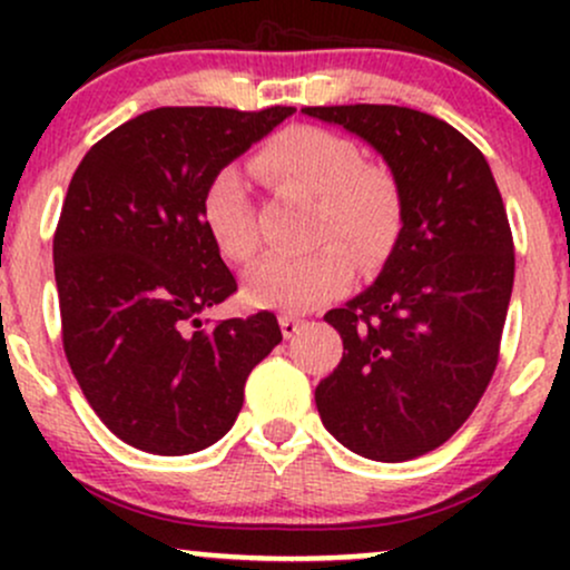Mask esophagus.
Instances as JSON below:
<instances>
[{"instance_id":"obj_1","label":"esophagus","mask_w":570,"mask_h":570,"mask_svg":"<svg viewBox=\"0 0 570 570\" xmlns=\"http://www.w3.org/2000/svg\"><path fill=\"white\" fill-rule=\"evenodd\" d=\"M278 324H281V332H284V337L289 340L299 332V326H303V318H294L289 313H284V316H278Z\"/></svg>"}]
</instances>
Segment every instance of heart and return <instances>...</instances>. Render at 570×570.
<instances>
[{
  "instance_id": "heart-1",
  "label": "heart",
  "mask_w": 570,
  "mask_h": 570,
  "mask_svg": "<svg viewBox=\"0 0 570 570\" xmlns=\"http://www.w3.org/2000/svg\"><path fill=\"white\" fill-rule=\"evenodd\" d=\"M252 171L276 195L311 198L313 214L305 254H265L244 273L252 305L305 313L351 286L353 259L372 271L389 257L402 230L404 203L389 168L364 163L348 136L316 126H292L273 136L252 158ZM200 219L222 257L244 263L257 252L254 203L238 168H219L208 179Z\"/></svg>"
}]
</instances>
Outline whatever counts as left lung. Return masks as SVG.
Here are the masks:
<instances>
[{"instance_id":"obj_1","label":"left lung","mask_w":570,"mask_h":570,"mask_svg":"<svg viewBox=\"0 0 570 570\" xmlns=\"http://www.w3.org/2000/svg\"><path fill=\"white\" fill-rule=\"evenodd\" d=\"M364 139L399 181L402 230L367 292L326 313L343 358L316 385L326 431L372 461H410L466 423L499 364L514 244L485 155L394 104L305 107Z\"/></svg>"}]
</instances>
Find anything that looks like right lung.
<instances>
[{"label":"right lung","instance_id":"1","mask_svg":"<svg viewBox=\"0 0 570 570\" xmlns=\"http://www.w3.org/2000/svg\"><path fill=\"white\" fill-rule=\"evenodd\" d=\"M294 107H160L85 153L53 235L67 362L130 448L187 455L230 431L248 372L281 343L271 311L200 330L238 289L208 238V179Z\"/></svg>","mask_w":570,"mask_h":570}]
</instances>
